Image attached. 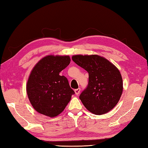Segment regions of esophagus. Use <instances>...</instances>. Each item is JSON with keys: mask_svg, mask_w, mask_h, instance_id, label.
<instances>
[{"mask_svg": "<svg viewBox=\"0 0 148 148\" xmlns=\"http://www.w3.org/2000/svg\"><path fill=\"white\" fill-rule=\"evenodd\" d=\"M80 91H81V88H78L74 90V92H75V93H76V95H79V93H80Z\"/></svg>", "mask_w": 148, "mask_h": 148, "instance_id": "obj_1", "label": "esophagus"}]
</instances>
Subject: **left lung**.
I'll list each match as a JSON object with an SVG mask.
<instances>
[{
    "instance_id": "1",
    "label": "left lung",
    "mask_w": 148,
    "mask_h": 148,
    "mask_svg": "<svg viewBox=\"0 0 148 148\" xmlns=\"http://www.w3.org/2000/svg\"><path fill=\"white\" fill-rule=\"evenodd\" d=\"M76 64L88 72V84L79 99L91 112L100 115L117 104L123 92L120 72L108 60L99 55H75Z\"/></svg>"
}]
</instances>
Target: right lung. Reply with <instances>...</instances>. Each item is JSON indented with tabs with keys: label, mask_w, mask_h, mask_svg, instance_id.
<instances>
[{
	"label": "right lung",
	"mask_w": 148,
	"mask_h": 148,
	"mask_svg": "<svg viewBox=\"0 0 148 148\" xmlns=\"http://www.w3.org/2000/svg\"><path fill=\"white\" fill-rule=\"evenodd\" d=\"M69 56H47L31 72L27 92L31 104L40 114L55 117L64 111L75 93L60 72L70 64Z\"/></svg>",
	"instance_id": "right-lung-1"
}]
</instances>
